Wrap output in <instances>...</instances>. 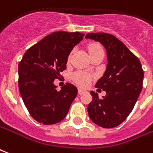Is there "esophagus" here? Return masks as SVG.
<instances>
[{
  "label": "esophagus",
  "mask_w": 153,
  "mask_h": 153,
  "mask_svg": "<svg viewBox=\"0 0 153 153\" xmlns=\"http://www.w3.org/2000/svg\"><path fill=\"white\" fill-rule=\"evenodd\" d=\"M78 92H79V95H82V94H83L84 92H85V91H84V90H82V89H81V88H79Z\"/></svg>",
  "instance_id": "esophagus-1"
}]
</instances>
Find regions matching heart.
<instances>
[{"instance_id":"1","label":"heart","mask_w":153,"mask_h":153,"mask_svg":"<svg viewBox=\"0 0 153 153\" xmlns=\"http://www.w3.org/2000/svg\"><path fill=\"white\" fill-rule=\"evenodd\" d=\"M100 48H102L100 47V45L96 43H92L88 46V49L89 53H91L94 51L100 49ZM71 53L68 56V61L71 60ZM73 79L74 82H76L78 85L81 86V87H86L89 84L90 80H91V77L90 75H88V74L83 73V72H77L73 75Z\"/></svg>"}]
</instances>
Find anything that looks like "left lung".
I'll return each mask as SVG.
<instances>
[{
	"label": "left lung",
	"mask_w": 153,
	"mask_h": 153,
	"mask_svg": "<svg viewBox=\"0 0 153 153\" xmlns=\"http://www.w3.org/2000/svg\"><path fill=\"white\" fill-rule=\"evenodd\" d=\"M85 37L100 42L106 49L108 60L105 74L96 84L106 95L100 99L97 92L90 91L92 100L88 106V115L101 127H116L131 114L142 91V65L139 58L111 34L88 33Z\"/></svg>",
	"instance_id": "left-lung-1"
}]
</instances>
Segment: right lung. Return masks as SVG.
Segmentation results:
<instances>
[{"mask_svg":"<svg viewBox=\"0 0 153 153\" xmlns=\"http://www.w3.org/2000/svg\"><path fill=\"white\" fill-rule=\"evenodd\" d=\"M83 36L80 32H53L26 51L19 62V91L38 123L52 125L67 115L78 89L67 82L57 91L54 80L66 69L68 56Z\"/></svg>","mask_w":153,"mask_h":153,"instance_id":"1","label":"right lung"}]
</instances>
